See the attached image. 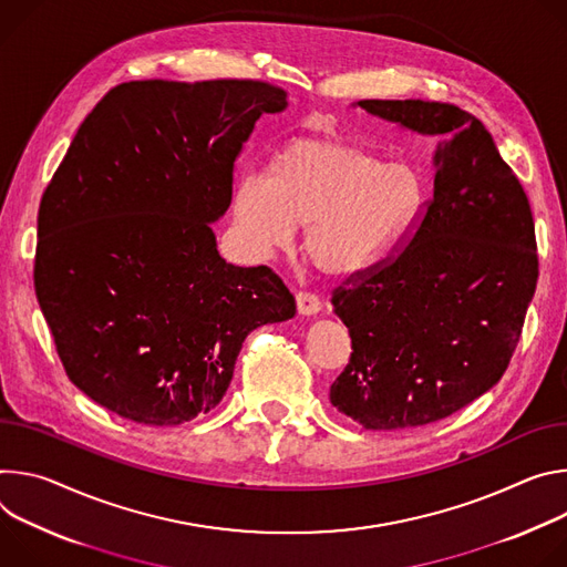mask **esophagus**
Listing matches in <instances>:
<instances>
[{
  "instance_id": "34e87169",
  "label": "esophagus",
  "mask_w": 567,
  "mask_h": 567,
  "mask_svg": "<svg viewBox=\"0 0 567 567\" xmlns=\"http://www.w3.org/2000/svg\"><path fill=\"white\" fill-rule=\"evenodd\" d=\"M295 299H297V310L301 312V316H316V312H320V308H322L320 297L310 290H299L295 295Z\"/></svg>"
}]
</instances>
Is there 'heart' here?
Listing matches in <instances>:
<instances>
[{"mask_svg":"<svg viewBox=\"0 0 567 567\" xmlns=\"http://www.w3.org/2000/svg\"><path fill=\"white\" fill-rule=\"evenodd\" d=\"M423 184L408 164L349 142L297 140L270 162L266 179L236 182L231 216L249 247L272 255L306 228L303 249L327 275H353L388 251L412 227Z\"/></svg>","mask_w":567,"mask_h":567,"instance_id":"obj_1","label":"heart"}]
</instances>
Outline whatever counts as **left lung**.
I'll list each match as a JSON object with an SVG mask.
<instances>
[{
    "instance_id": "8db88e82",
    "label": "left lung",
    "mask_w": 567,
    "mask_h": 567,
    "mask_svg": "<svg viewBox=\"0 0 567 567\" xmlns=\"http://www.w3.org/2000/svg\"><path fill=\"white\" fill-rule=\"evenodd\" d=\"M442 135L434 194L394 255L331 295L351 355L331 403L367 430L434 423L491 390L523 333L538 255L529 200L471 112L436 101H358Z\"/></svg>"
}]
</instances>
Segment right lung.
Returning a JSON list of instances; mask_svg holds the SVG:
<instances>
[{
	"label": "right lung",
	"instance_id": "add662e5",
	"mask_svg": "<svg viewBox=\"0 0 567 567\" xmlns=\"http://www.w3.org/2000/svg\"><path fill=\"white\" fill-rule=\"evenodd\" d=\"M286 90L251 79L131 81L87 114L38 212L35 295L70 381L105 410L179 425L214 410L247 333L295 316L268 266L212 231L255 123Z\"/></svg>",
	"mask_w": 567,
	"mask_h": 567
}]
</instances>
